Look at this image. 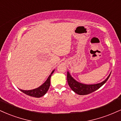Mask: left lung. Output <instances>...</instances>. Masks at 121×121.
I'll return each instance as SVG.
<instances>
[{"mask_svg": "<svg viewBox=\"0 0 121 121\" xmlns=\"http://www.w3.org/2000/svg\"><path fill=\"white\" fill-rule=\"evenodd\" d=\"M110 74L111 73L108 75V77L102 82L94 84H86L77 81L73 78L70 73L68 72H67V81H68L69 87L74 92L79 95H85L91 94L100 88L108 81V78H109Z\"/></svg>", "mask_w": 121, "mask_h": 121, "instance_id": "8db88e82", "label": "left lung"}]
</instances>
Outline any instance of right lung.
Wrapping results in <instances>:
<instances>
[{
    "label": "right lung",
    "mask_w": 121,
    "mask_h": 121,
    "mask_svg": "<svg viewBox=\"0 0 121 121\" xmlns=\"http://www.w3.org/2000/svg\"><path fill=\"white\" fill-rule=\"evenodd\" d=\"M54 71L55 70L52 71L51 74L49 75V77L47 79L46 82L43 84H42L40 86L38 87V88L31 90H23L21 89H20V90L22 92H24V94L30 96L32 97H40L43 96L46 94L49 89V86H50L51 77V75L53 74V73L54 72Z\"/></svg>",
    "instance_id": "add662e5"
}]
</instances>
